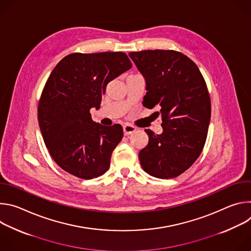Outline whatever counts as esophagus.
I'll list each match as a JSON object with an SVG mask.
<instances>
[{
  "label": "esophagus",
  "instance_id": "obj_1",
  "mask_svg": "<svg viewBox=\"0 0 251 251\" xmlns=\"http://www.w3.org/2000/svg\"><path fill=\"white\" fill-rule=\"evenodd\" d=\"M136 131V128L130 124H126L123 126V132H124V135H130L132 133H134Z\"/></svg>",
  "mask_w": 251,
  "mask_h": 251
}]
</instances>
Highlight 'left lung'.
<instances>
[{
    "mask_svg": "<svg viewBox=\"0 0 251 251\" xmlns=\"http://www.w3.org/2000/svg\"><path fill=\"white\" fill-rule=\"evenodd\" d=\"M129 56L144 76L143 105L158 106L163 132L145 129L148 145L140 151L141 166L159 178L176 177L201 155L210 121V98L197 64L175 50H142Z\"/></svg>",
    "mask_w": 251,
    "mask_h": 251,
    "instance_id": "1",
    "label": "left lung"
}]
</instances>
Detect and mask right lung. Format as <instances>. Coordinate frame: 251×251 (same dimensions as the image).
<instances>
[{"mask_svg": "<svg viewBox=\"0 0 251 251\" xmlns=\"http://www.w3.org/2000/svg\"><path fill=\"white\" fill-rule=\"evenodd\" d=\"M124 52L71 53L53 68L43 90L38 118L45 144L65 172L90 180L109 169L113 150L123 137L119 124L93 122L106 86L129 70Z\"/></svg>", "mask_w": 251, "mask_h": 251, "instance_id": "add662e5", "label": "right lung"}]
</instances>
